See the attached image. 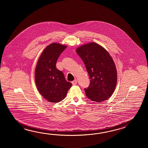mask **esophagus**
I'll use <instances>...</instances> for the list:
<instances>
[{
	"instance_id": "esophagus-1",
	"label": "esophagus",
	"mask_w": 148,
	"mask_h": 148,
	"mask_svg": "<svg viewBox=\"0 0 148 148\" xmlns=\"http://www.w3.org/2000/svg\"><path fill=\"white\" fill-rule=\"evenodd\" d=\"M72 84L73 85H75L77 84V80H75L72 82Z\"/></svg>"
}]
</instances>
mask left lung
I'll use <instances>...</instances> for the list:
<instances>
[{
    "label": "left lung",
    "mask_w": 148,
    "mask_h": 148,
    "mask_svg": "<svg viewBox=\"0 0 148 148\" xmlns=\"http://www.w3.org/2000/svg\"><path fill=\"white\" fill-rule=\"evenodd\" d=\"M76 52L85 63L90 85L85 88L87 97L91 101H106L113 94L117 83V70L110 54L104 47L94 42L84 44Z\"/></svg>",
    "instance_id": "8db88e82"
}]
</instances>
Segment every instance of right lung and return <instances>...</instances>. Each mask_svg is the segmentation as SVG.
<instances>
[{"mask_svg":"<svg viewBox=\"0 0 148 148\" xmlns=\"http://www.w3.org/2000/svg\"><path fill=\"white\" fill-rule=\"evenodd\" d=\"M66 45L53 43L45 48L35 71L36 87L40 94L51 103H58L66 97L72 84L56 68L57 60Z\"/></svg>","mask_w":148,"mask_h":148,"instance_id":"right-lung-1","label":"right lung"}]
</instances>
